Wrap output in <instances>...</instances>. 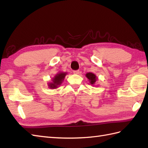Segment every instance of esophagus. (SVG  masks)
<instances>
[{"label":"esophagus","instance_id":"esophagus-1","mask_svg":"<svg viewBox=\"0 0 148 148\" xmlns=\"http://www.w3.org/2000/svg\"><path fill=\"white\" fill-rule=\"evenodd\" d=\"M73 73L74 74H79V71H73Z\"/></svg>","mask_w":148,"mask_h":148}]
</instances>
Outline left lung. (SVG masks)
Segmentation results:
<instances>
[{
  "label": "left lung",
  "mask_w": 148,
  "mask_h": 148,
  "mask_svg": "<svg viewBox=\"0 0 148 148\" xmlns=\"http://www.w3.org/2000/svg\"><path fill=\"white\" fill-rule=\"evenodd\" d=\"M85 76L88 79L90 83L92 86H95V84L97 80V77L96 76V75L92 73V72H88V73L86 74Z\"/></svg>",
  "instance_id": "1"
}]
</instances>
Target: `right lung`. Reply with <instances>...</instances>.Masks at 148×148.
Masks as SVG:
<instances>
[{"label":"right lung","instance_id":"obj_1","mask_svg":"<svg viewBox=\"0 0 148 148\" xmlns=\"http://www.w3.org/2000/svg\"><path fill=\"white\" fill-rule=\"evenodd\" d=\"M67 74V72H59L55 76L52 78L51 82L48 83V86L49 88L51 89H56L58 86L61 85V84L64 81L65 77Z\"/></svg>","mask_w":148,"mask_h":148}]
</instances>
